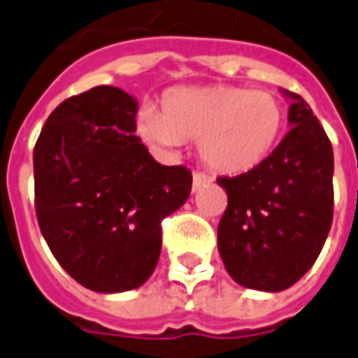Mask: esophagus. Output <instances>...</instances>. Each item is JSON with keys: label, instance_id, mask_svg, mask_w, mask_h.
I'll list each match as a JSON object with an SVG mask.
<instances>
[{"label": "esophagus", "instance_id": "obj_1", "mask_svg": "<svg viewBox=\"0 0 358 358\" xmlns=\"http://www.w3.org/2000/svg\"><path fill=\"white\" fill-rule=\"evenodd\" d=\"M213 183V177L207 173H201V171H195L193 173V191H199L201 187H205V185Z\"/></svg>", "mask_w": 358, "mask_h": 358}]
</instances>
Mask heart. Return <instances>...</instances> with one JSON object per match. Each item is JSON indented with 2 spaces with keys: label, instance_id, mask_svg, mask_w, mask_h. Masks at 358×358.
<instances>
[{
  "label": "heart",
  "instance_id": "obj_1",
  "mask_svg": "<svg viewBox=\"0 0 358 358\" xmlns=\"http://www.w3.org/2000/svg\"><path fill=\"white\" fill-rule=\"evenodd\" d=\"M285 129L278 96L241 86L175 88L163 96L162 112L141 110L140 131L162 148L196 141L201 159L222 175H242L262 165Z\"/></svg>",
  "mask_w": 358,
  "mask_h": 358
}]
</instances>
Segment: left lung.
Returning <instances> with one entry per match:
<instances>
[{
    "label": "left lung",
    "instance_id": "obj_1",
    "mask_svg": "<svg viewBox=\"0 0 358 358\" xmlns=\"http://www.w3.org/2000/svg\"><path fill=\"white\" fill-rule=\"evenodd\" d=\"M289 100V131L256 169L218 177L229 205L218 222V252L236 284L282 292L317 260L333 222V148L299 94Z\"/></svg>",
    "mask_w": 358,
    "mask_h": 358
}]
</instances>
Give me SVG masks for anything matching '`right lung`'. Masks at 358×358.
<instances>
[{
  "mask_svg": "<svg viewBox=\"0 0 358 358\" xmlns=\"http://www.w3.org/2000/svg\"><path fill=\"white\" fill-rule=\"evenodd\" d=\"M136 114L134 96L96 86L52 110L33 151L41 232L66 274L100 294L148 282L162 220L191 195V171L151 157Z\"/></svg>",
  "mask_w": 358,
  "mask_h": 358,
  "instance_id": "right-lung-1",
  "label": "right lung"
}]
</instances>
